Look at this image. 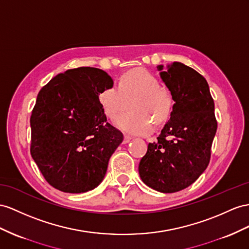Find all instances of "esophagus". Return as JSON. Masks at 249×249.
I'll return each mask as SVG.
<instances>
[{"instance_id": "esophagus-1", "label": "esophagus", "mask_w": 249, "mask_h": 249, "mask_svg": "<svg viewBox=\"0 0 249 249\" xmlns=\"http://www.w3.org/2000/svg\"><path fill=\"white\" fill-rule=\"evenodd\" d=\"M131 140V137H129V136H124V140H123V143L124 144H126V143H128L129 141Z\"/></svg>"}]
</instances>
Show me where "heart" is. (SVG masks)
I'll list each match as a JSON object with an SVG mask.
<instances>
[{
	"instance_id": "b5f03b06",
	"label": "heart",
	"mask_w": 249,
	"mask_h": 249,
	"mask_svg": "<svg viewBox=\"0 0 249 249\" xmlns=\"http://www.w3.org/2000/svg\"><path fill=\"white\" fill-rule=\"evenodd\" d=\"M136 100L130 110L121 113L114 124L130 135H147L154 123L160 125L170 116L174 99L168 89L161 87L160 81L147 70L136 69L124 73L118 85L105 88L99 94L100 104L107 118L113 119L127 105V100Z\"/></svg>"
}]
</instances>
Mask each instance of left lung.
Segmentation results:
<instances>
[{
    "label": "left lung",
    "mask_w": 249,
    "mask_h": 249,
    "mask_svg": "<svg viewBox=\"0 0 249 249\" xmlns=\"http://www.w3.org/2000/svg\"><path fill=\"white\" fill-rule=\"evenodd\" d=\"M157 68L175 104L158 141L148 144L139 174L150 188L171 194L191 185L208 166L218 123L203 75L180 62Z\"/></svg>",
    "instance_id": "8db88e82"
}]
</instances>
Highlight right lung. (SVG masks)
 Masks as SVG:
<instances>
[{"label": "right lung", "instance_id": "add662e5", "mask_svg": "<svg viewBox=\"0 0 249 249\" xmlns=\"http://www.w3.org/2000/svg\"><path fill=\"white\" fill-rule=\"evenodd\" d=\"M113 85L104 70L68 69L42 87L30 117V154L43 177L64 193L103 181L123 133L107 122L99 94Z\"/></svg>", "mask_w": 249, "mask_h": 249}]
</instances>
